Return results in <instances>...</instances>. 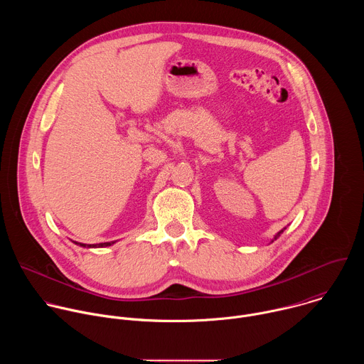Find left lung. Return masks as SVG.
I'll return each instance as SVG.
<instances>
[{
    "instance_id": "left-lung-1",
    "label": "left lung",
    "mask_w": 364,
    "mask_h": 364,
    "mask_svg": "<svg viewBox=\"0 0 364 364\" xmlns=\"http://www.w3.org/2000/svg\"><path fill=\"white\" fill-rule=\"evenodd\" d=\"M282 232H284V230H281V232H279V233H278V235H277V236H275V239H277V237H279V236H281V233H282Z\"/></svg>"
}]
</instances>
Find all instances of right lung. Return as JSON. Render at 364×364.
Masks as SVG:
<instances>
[{"label": "right lung", "instance_id": "1", "mask_svg": "<svg viewBox=\"0 0 364 364\" xmlns=\"http://www.w3.org/2000/svg\"><path fill=\"white\" fill-rule=\"evenodd\" d=\"M75 243H77V242H75ZM112 243H115V242H112ZM112 243H111V242H107V243H97V245H87V247H105V246H111ZM77 245L86 247V245H83V243H77Z\"/></svg>", "mask_w": 364, "mask_h": 364}]
</instances>
